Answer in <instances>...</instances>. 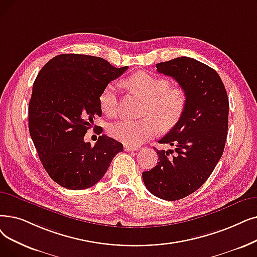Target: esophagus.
<instances>
[{"label": "esophagus", "mask_w": 257, "mask_h": 257, "mask_svg": "<svg viewBox=\"0 0 257 257\" xmlns=\"http://www.w3.org/2000/svg\"><path fill=\"white\" fill-rule=\"evenodd\" d=\"M124 149L125 151H133V150H138L139 147H133V146H130V145H125Z\"/></svg>", "instance_id": "1"}]
</instances>
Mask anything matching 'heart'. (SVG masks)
Returning a JSON list of instances; mask_svg holds the SVG:
<instances>
[{
	"mask_svg": "<svg viewBox=\"0 0 257 257\" xmlns=\"http://www.w3.org/2000/svg\"><path fill=\"white\" fill-rule=\"evenodd\" d=\"M127 86L146 101L140 120L122 119L109 127V135L130 146L146 142L158 135L159 129L169 130L183 116L188 94L182 87H170L166 77L140 71L129 76ZM98 103L103 113L112 117L117 112V92L113 84L106 85L99 93Z\"/></svg>",
	"mask_w": 257,
	"mask_h": 257,
	"instance_id": "b5f03b06",
	"label": "heart"
}]
</instances>
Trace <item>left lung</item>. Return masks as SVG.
Segmentation results:
<instances>
[{
	"label": "left lung",
	"instance_id": "left-lung-1",
	"mask_svg": "<svg viewBox=\"0 0 257 257\" xmlns=\"http://www.w3.org/2000/svg\"><path fill=\"white\" fill-rule=\"evenodd\" d=\"M188 94L185 112L159 141L174 150H156L159 162L143 172L148 190L165 200H177L195 192L213 172L224 152L228 135L229 101L218 73L188 57L156 64Z\"/></svg>",
	"mask_w": 257,
	"mask_h": 257
}]
</instances>
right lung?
<instances>
[{"label":"right lung","mask_w":257,"mask_h":257,"mask_svg":"<svg viewBox=\"0 0 257 257\" xmlns=\"http://www.w3.org/2000/svg\"><path fill=\"white\" fill-rule=\"evenodd\" d=\"M127 69L98 57L65 53L39 72L29 102V132L43 167L60 186L70 190L92 187L124 150L105 135L94 146L84 137L102 115L98 96L103 88ZM102 132L99 127L97 133Z\"/></svg>","instance_id":"right-lung-1"}]
</instances>
